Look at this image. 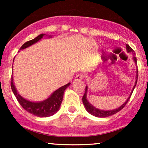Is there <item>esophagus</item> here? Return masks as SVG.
Masks as SVG:
<instances>
[{
  "mask_svg": "<svg viewBox=\"0 0 148 148\" xmlns=\"http://www.w3.org/2000/svg\"><path fill=\"white\" fill-rule=\"evenodd\" d=\"M84 78V76L82 74H78V75L76 76L75 77V80H81L83 79Z\"/></svg>",
  "mask_w": 148,
  "mask_h": 148,
  "instance_id": "esophagus-1",
  "label": "esophagus"
}]
</instances>
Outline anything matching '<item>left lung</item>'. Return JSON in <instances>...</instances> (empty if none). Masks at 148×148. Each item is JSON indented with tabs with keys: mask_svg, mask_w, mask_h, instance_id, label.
<instances>
[{
	"mask_svg": "<svg viewBox=\"0 0 148 148\" xmlns=\"http://www.w3.org/2000/svg\"><path fill=\"white\" fill-rule=\"evenodd\" d=\"M126 49H127V52H128V53H130V52L132 53L134 55L135 54V53H134V51L132 48H131V47L128 45H126ZM134 61H135V62H137L136 58L135 56L134 57ZM137 79H138V71H137L136 81V82H135V85H134L133 90H134V88H135L136 85ZM87 90H88V87H86V90H85L84 95L82 98L83 103H84V106H85V107H86V110H87V111L88 112V113H90L91 115H94V116L98 117V118H106V117L111 116V115H114V114H115V113H118V112L121 111V110L123 109L124 107L126 106V104L127 103V102L129 101V100L130 99L131 95H132V92H133V90H132V93H131V95H130V96L129 97L128 99H127V101H125V102L121 106L119 107L118 108H116V109H114V110H111V111H103V110H100V109H98V108H96L95 107L93 106L92 105L90 104V103L88 102V101L87 100V98H86V96H87V95H87Z\"/></svg>",
	"mask_w": 148,
	"mask_h": 148,
	"instance_id": "1",
	"label": "left lung"
}]
</instances>
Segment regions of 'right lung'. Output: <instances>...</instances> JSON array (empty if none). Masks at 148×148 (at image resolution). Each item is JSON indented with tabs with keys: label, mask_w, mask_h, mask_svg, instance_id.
I'll use <instances>...</instances> for the list:
<instances>
[{
	"label": "right lung",
	"mask_w": 148,
	"mask_h": 148,
	"mask_svg": "<svg viewBox=\"0 0 148 148\" xmlns=\"http://www.w3.org/2000/svg\"><path fill=\"white\" fill-rule=\"evenodd\" d=\"M45 35V34H41V35H38L33 40L26 42L21 46L19 50L27 48V47H30L33 44L36 43L39 40H41ZM69 85H70V83H68L67 84L58 88L57 90H56L49 97L48 99L45 100V101H41V102H33V101H30L28 100L24 99L18 94L14 87L12 77L11 78L12 90L13 93H14L20 105L28 113H31V114L35 115V116L41 117V118L51 116V115L55 114L58 111L61 102L62 101L64 92Z\"/></svg>",
	"instance_id": "right-lung-1"
}]
</instances>
